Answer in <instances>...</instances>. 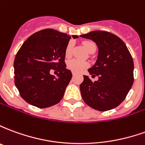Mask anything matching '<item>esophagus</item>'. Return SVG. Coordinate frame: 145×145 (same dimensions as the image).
Listing matches in <instances>:
<instances>
[{
  "label": "esophagus",
  "mask_w": 145,
  "mask_h": 145,
  "mask_svg": "<svg viewBox=\"0 0 145 145\" xmlns=\"http://www.w3.org/2000/svg\"><path fill=\"white\" fill-rule=\"evenodd\" d=\"M72 74H73V76H74V75H75V73L73 72V73H72Z\"/></svg>",
  "instance_id": "esophagus-1"
}]
</instances>
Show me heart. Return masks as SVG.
Masks as SVG:
<instances>
[{"mask_svg":"<svg viewBox=\"0 0 145 145\" xmlns=\"http://www.w3.org/2000/svg\"><path fill=\"white\" fill-rule=\"evenodd\" d=\"M83 46H84L85 50L88 52H90V51L93 50H95V44L93 42L84 41L83 42ZM72 46L73 45L71 42H69L67 44V46L66 49H65V56H66L67 58H69L71 56ZM67 67L68 69L71 70L74 73H81L88 67V63L87 62H84V61L73 59V60H69L67 62Z\"/></svg>","mask_w":145,"mask_h":145,"instance_id":"b5f03b06","label":"heart"}]
</instances>
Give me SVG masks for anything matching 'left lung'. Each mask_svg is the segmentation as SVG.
<instances>
[{
	"label": "left lung",
	"mask_w": 145,
	"mask_h": 145,
	"mask_svg": "<svg viewBox=\"0 0 145 145\" xmlns=\"http://www.w3.org/2000/svg\"><path fill=\"white\" fill-rule=\"evenodd\" d=\"M81 37L94 41L99 49L96 62L88 70L91 82L84 75L80 85L83 100L99 111H107L118 106L128 94L134 83V61L121 39L106 31H92Z\"/></svg>",
	"instance_id": "8db88e82"
}]
</instances>
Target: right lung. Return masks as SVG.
Wrapping results in <instances>:
<instances>
[{
	"label": "right lung",
	"instance_id": "add662e5",
	"mask_svg": "<svg viewBox=\"0 0 145 145\" xmlns=\"http://www.w3.org/2000/svg\"><path fill=\"white\" fill-rule=\"evenodd\" d=\"M71 39L66 33L46 29L29 36L18 51L14 61V84L28 103L47 108L62 99L72 78L64 62ZM52 69L59 72L57 77L50 74Z\"/></svg>",
	"mask_w": 145,
	"mask_h": 145
}]
</instances>
